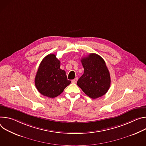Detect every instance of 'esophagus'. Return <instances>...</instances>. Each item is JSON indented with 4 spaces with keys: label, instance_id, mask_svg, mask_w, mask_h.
Instances as JSON below:
<instances>
[{
    "label": "esophagus",
    "instance_id": "34e87169",
    "mask_svg": "<svg viewBox=\"0 0 146 146\" xmlns=\"http://www.w3.org/2000/svg\"><path fill=\"white\" fill-rule=\"evenodd\" d=\"M77 80H78V78H75L74 79L72 80V83H74V84H76V82H77Z\"/></svg>",
    "mask_w": 146,
    "mask_h": 146
}]
</instances>
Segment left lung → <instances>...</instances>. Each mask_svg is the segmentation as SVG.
Listing matches in <instances>:
<instances>
[{
  "mask_svg": "<svg viewBox=\"0 0 146 146\" xmlns=\"http://www.w3.org/2000/svg\"><path fill=\"white\" fill-rule=\"evenodd\" d=\"M80 61L84 72L78 80V86L90 98H100L107 92L111 84L110 72L104 60L98 54L90 53Z\"/></svg>",
  "mask_w": 146,
  "mask_h": 146,
  "instance_id": "left-lung-1",
  "label": "left lung"
}]
</instances>
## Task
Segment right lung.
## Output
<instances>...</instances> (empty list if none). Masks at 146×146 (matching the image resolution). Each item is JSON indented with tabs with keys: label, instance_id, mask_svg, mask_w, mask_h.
<instances>
[{
	"label": "right lung",
	"instance_id": "add662e5",
	"mask_svg": "<svg viewBox=\"0 0 146 146\" xmlns=\"http://www.w3.org/2000/svg\"><path fill=\"white\" fill-rule=\"evenodd\" d=\"M66 71L60 69V61L54 54L46 56L41 61L35 78L36 89L42 95L54 98L71 84Z\"/></svg>",
	"mask_w": 146,
	"mask_h": 146
}]
</instances>
